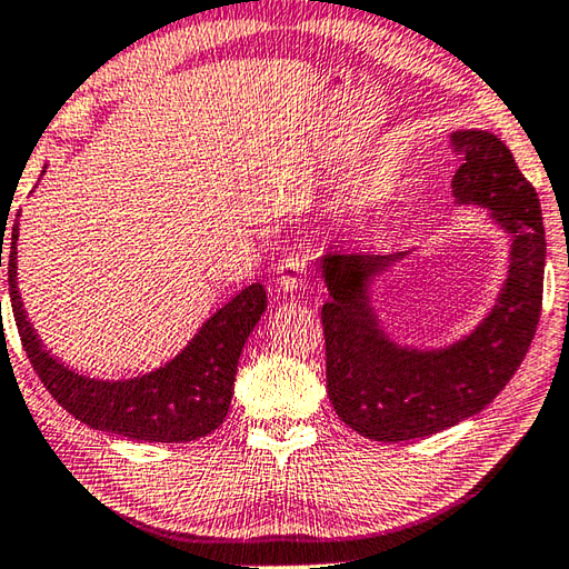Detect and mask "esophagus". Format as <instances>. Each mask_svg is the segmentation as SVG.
Here are the masks:
<instances>
[{"instance_id": "34e87169", "label": "esophagus", "mask_w": 569, "mask_h": 569, "mask_svg": "<svg viewBox=\"0 0 569 569\" xmlns=\"http://www.w3.org/2000/svg\"><path fill=\"white\" fill-rule=\"evenodd\" d=\"M276 283L283 290H298L302 286V273H306V259L298 254H288L276 267Z\"/></svg>"}]
</instances>
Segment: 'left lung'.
Listing matches in <instances>:
<instances>
[{"instance_id":"obj_1","label":"left lung","mask_w":569,"mask_h":569,"mask_svg":"<svg viewBox=\"0 0 569 569\" xmlns=\"http://www.w3.org/2000/svg\"><path fill=\"white\" fill-rule=\"evenodd\" d=\"M451 144L460 157L456 201L490 208L511 232L507 283L472 335L439 351L398 347L382 335L368 283L405 252L317 259L329 290L322 306L329 402L347 427L373 441L421 439L478 415L517 373L543 306L546 230L531 181L487 130H458Z\"/></svg>"}]
</instances>
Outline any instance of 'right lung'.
I'll list each match as a JSON object with an SVG mask.
<instances>
[{
    "instance_id": "right-lung-1",
    "label": "right lung",
    "mask_w": 569,
    "mask_h": 569,
    "mask_svg": "<svg viewBox=\"0 0 569 569\" xmlns=\"http://www.w3.org/2000/svg\"><path fill=\"white\" fill-rule=\"evenodd\" d=\"M17 240L19 222L11 228L7 254L11 312L33 371L58 405L91 429L150 443L193 441L222 425L242 347L267 310V290L261 283L242 288L167 366L130 380H94L52 359L33 332L17 288ZM2 244L4 237L0 240V267Z\"/></svg>"
}]
</instances>
